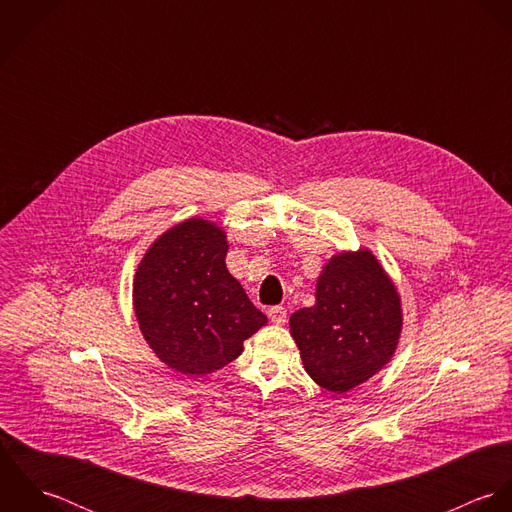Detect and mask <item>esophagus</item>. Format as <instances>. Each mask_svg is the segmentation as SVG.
Returning a JSON list of instances; mask_svg holds the SVG:
<instances>
[{"label": "esophagus", "instance_id": "esophagus-1", "mask_svg": "<svg viewBox=\"0 0 512 512\" xmlns=\"http://www.w3.org/2000/svg\"><path fill=\"white\" fill-rule=\"evenodd\" d=\"M268 317H270V321H272V323H276V325H284V323L288 321V311H286V307L276 305V307H270Z\"/></svg>", "mask_w": 512, "mask_h": 512}]
</instances>
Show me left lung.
<instances>
[{
    "label": "left lung",
    "mask_w": 512,
    "mask_h": 512,
    "mask_svg": "<svg viewBox=\"0 0 512 512\" xmlns=\"http://www.w3.org/2000/svg\"><path fill=\"white\" fill-rule=\"evenodd\" d=\"M402 299L368 250L331 256L315 286V305L297 309L290 333L315 384L345 394L378 374L398 349Z\"/></svg>",
    "instance_id": "1"
}]
</instances>
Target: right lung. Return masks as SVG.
I'll return each instance as SVG.
<instances>
[{
	"instance_id": "right-lung-1",
	"label": "right lung",
	"mask_w": 512,
	"mask_h": 512,
	"mask_svg": "<svg viewBox=\"0 0 512 512\" xmlns=\"http://www.w3.org/2000/svg\"><path fill=\"white\" fill-rule=\"evenodd\" d=\"M226 232L213 220H183L153 240L134 276V311L155 357L195 378L232 363L268 323L226 270Z\"/></svg>"
}]
</instances>
